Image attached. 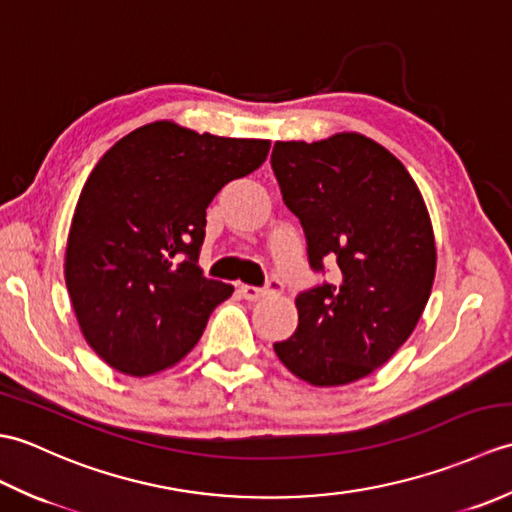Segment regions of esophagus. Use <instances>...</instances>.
<instances>
[{"mask_svg": "<svg viewBox=\"0 0 512 512\" xmlns=\"http://www.w3.org/2000/svg\"><path fill=\"white\" fill-rule=\"evenodd\" d=\"M279 288H281L279 281H277V279H270V281H268V288L242 286V288H239V292H242L244 299H248V301H257V299H262V297H266V295H273V292H279Z\"/></svg>", "mask_w": 512, "mask_h": 512, "instance_id": "esophagus-1", "label": "esophagus"}]
</instances>
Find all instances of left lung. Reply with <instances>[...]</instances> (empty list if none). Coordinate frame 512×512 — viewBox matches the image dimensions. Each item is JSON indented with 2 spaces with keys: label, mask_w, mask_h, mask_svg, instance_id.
I'll use <instances>...</instances> for the list:
<instances>
[{
  "label": "left lung",
  "mask_w": 512,
  "mask_h": 512,
  "mask_svg": "<svg viewBox=\"0 0 512 512\" xmlns=\"http://www.w3.org/2000/svg\"><path fill=\"white\" fill-rule=\"evenodd\" d=\"M270 165L310 268L339 266L297 297L299 325L275 354L314 387L354 383L396 354L427 306L438 259L427 204L405 165L356 132L279 140Z\"/></svg>",
  "instance_id": "1"
}]
</instances>
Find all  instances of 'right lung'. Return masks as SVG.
<instances>
[{
  "mask_svg": "<svg viewBox=\"0 0 512 512\" xmlns=\"http://www.w3.org/2000/svg\"><path fill=\"white\" fill-rule=\"evenodd\" d=\"M268 149L270 140L156 121L96 162L63 270L85 341L116 372L140 378L176 365L233 295L198 266L206 206L226 182L262 167Z\"/></svg>",
  "mask_w": 512,
  "mask_h": 512,
  "instance_id": "obj_1",
  "label": "right lung"
}]
</instances>
